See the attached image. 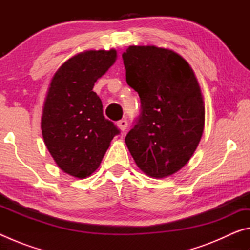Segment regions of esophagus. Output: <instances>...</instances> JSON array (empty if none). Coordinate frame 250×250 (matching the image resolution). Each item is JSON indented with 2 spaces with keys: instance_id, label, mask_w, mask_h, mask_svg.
Instances as JSON below:
<instances>
[{
  "instance_id": "obj_1",
  "label": "esophagus",
  "mask_w": 250,
  "mask_h": 250,
  "mask_svg": "<svg viewBox=\"0 0 250 250\" xmlns=\"http://www.w3.org/2000/svg\"><path fill=\"white\" fill-rule=\"evenodd\" d=\"M117 125L119 126V129L121 131H125L126 129V126H128V121H126L125 119H121L117 122Z\"/></svg>"
}]
</instances>
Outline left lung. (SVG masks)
<instances>
[{
	"instance_id": "1",
	"label": "left lung",
	"mask_w": 250,
	"mask_h": 250,
	"mask_svg": "<svg viewBox=\"0 0 250 250\" xmlns=\"http://www.w3.org/2000/svg\"><path fill=\"white\" fill-rule=\"evenodd\" d=\"M122 59L126 83L141 101L126 146L146 174L172 175L191 159L204 130V101L195 75L180 55L155 46H130Z\"/></svg>"
}]
</instances>
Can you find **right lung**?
Instances as JSON below:
<instances>
[{
  "label": "right lung",
  "instance_id": "add662e5",
  "mask_svg": "<svg viewBox=\"0 0 250 250\" xmlns=\"http://www.w3.org/2000/svg\"><path fill=\"white\" fill-rule=\"evenodd\" d=\"M115 49L88 50L62 64L50 83L42 116V133L49 153L62 171L89 176L100 166L120 130L105 119L103 103L92 91L116 62Z\"/></svg>",
  "mask_w": 250,
  "mask_h": 250
}]
</instances>
